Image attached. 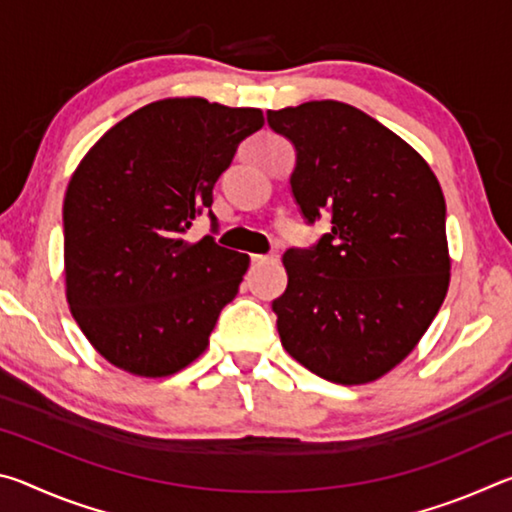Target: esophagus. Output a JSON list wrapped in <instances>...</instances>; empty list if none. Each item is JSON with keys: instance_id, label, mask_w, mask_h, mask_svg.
I'll list each match as a JSON object with an SVG mask.
<instances>
[{"instance_id": "34e87169", "label": "esophagus", "mask_w": 512, "mask_h": 512, "mask_svg": "<svg viewBox=\"0 0 512 512\" xmlns=\"http://www.w3.org/2000/svg\"><path fill=\"white\" fill-rule=\"evenodd\" d=\"M253 262L257 266H264V264H277L280 262V255L277 253H268V255H253Z\"/></svg>"}]
</instances>
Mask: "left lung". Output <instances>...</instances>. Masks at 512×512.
I'll list each match as a JSON object with an SVG mask.
<instances>
[{
	"instance_id": "8db88e82",
	"label": "left lung",
	"mask_w": 512,
	"mask_h": 512,
	"mask_svg": "<svg viewBox=\"0 0 512 512\" xmlns=\"http://www.w3.org/2000/svg\"><path fill=\"white\" fill-rule=\"evenodd\" d=\"M296 149L291 194L307 225L329 230L289 248L273 300L284 350L334 384L395 368L436 318L449 287L445 196L402 137L341 101L268 110Z\"/></svg>"
}]
</instances>
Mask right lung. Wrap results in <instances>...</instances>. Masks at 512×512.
I'll return each mask as SVG.
<instances>
[{"label": "right lung", "mask_w": 512, "mask_h": 512, "mask_svg": "<svg viewBox=\"0 0 512 512\" xmlns=\"http://www.w3.org/2000/svg\"><path fill=\"white\" fill-rule=\"evenodd\" d=\"M262 110L164 99L135 110L92 146L63 205L67 302L112 366L167 377L207 348L250 257L185 232L212 212L214 185Z\"/></svg>", "instance_id": "add662e5"}]
</instances>
